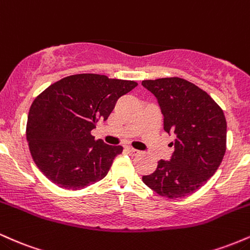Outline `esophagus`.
I'll return each instance as SVG.
<instances>
[{"label":"esophagus","mask_w":250,"mask_h":250,"mask_svg":"<svg viewBox=\"0 0 250 250\" xmlns=\"http://www.w3.org/2000/svg\"><path fill=\"white\" fill-rule=\"evenodd\" d=\"M126 151H127L128 153H131V155H139L140 153V151L136 150V148L133 147H126Z\"/></svg>","instance_id":"esophagus-1"}]
</instances>
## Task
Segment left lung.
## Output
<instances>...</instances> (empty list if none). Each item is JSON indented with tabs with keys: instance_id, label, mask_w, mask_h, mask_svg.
Instances as JSON below:
<instances>
[{
	"instance_id": "obj_1",
	"label": "left lung",
	"mask_w": 250,
	"mask_h": 250,
	"mask_svg": "<svg viewBox=\"0 0 250 250\" xmlns=\"http://www.w3.org/2000/svg\"><path fill=\"white\" fill-rule=\"evenodd\" d=\"M142 85L158 100L164 130L175 136L170 161L161 159L143 182L167 198L191 195L214 175L226 153L222 108L207 92L182 78L144 80Z\"/></svg>"
}]
</instances>
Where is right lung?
<instances>
[{"label": "right lung", "mask_w": 250, "mask_h": 250, "mask_svg": "<svg viewBox=\"0 0 250 250\" xmlns=\"http://www.w3.org/2000/svg\"><path fill=\"white\" fill-rule=\"evenodd\" d=\"M137 85L85 73L63 78L35 98L26 136L36 167L50 182L62 189L80 190L107 175L123 147L95 140L91 131Z\"/></svg>", "instance_id": "obj_1"}]
</instances>
